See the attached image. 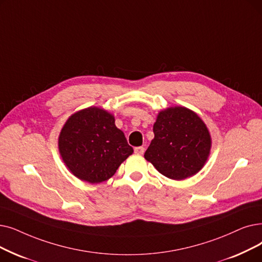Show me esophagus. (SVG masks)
Returning <instances> with one entry per match:
<instances>
[{
  "instance_id": "obj_1",
  "label": "esophagus",
  "mask_w": 262,
  "mask_h": 262,
  "mask_svg": "<svg viewBox=\"0 0 262 262\" xmlns=\"http://www.w3.org/2000/svg\"><path fill=\"white\" fill-rule=\"evenodd\" d=\"M135 153L136 154H139V155H142L144 153V147L143 146H137L135 147Z\"/></svg>"
}]
</instances>
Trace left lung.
<instances>
[{
  "label": "left lung",
  "mask_w": 262,
  "mask_h": 262,
  "mask_svg": "<svg viewBox=\"0 0 262 262\" xmlns=\"http://www.w3.org/2000/svg\"><path fill=\"white\" fill-rule=\"evenodd\" d=\"M154 139L144 153L159 173L184 180L199 172L211 150V136L197 113L185 107H169L158 113Z\"/></svg>",
  "instance_id": "1"
}]
</instances>
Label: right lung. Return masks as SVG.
Segmentation results:
<instances>
[{"instance_id":"1","label":"right lung","mask_w":262,"mask_h":262,"mask_svg":"<svg viewBox=\"0 0 262 262\" xmlns=\"http://www.w3.org/2000/svg\"><path fill=\"white\" fill-rule=\"evenodd\" d=\"M59 151L70 171L92 184L110 179L134 152L115 117L97 107L68 118L59 136Z\"/></svg>"}]
</instances>
